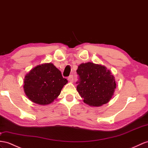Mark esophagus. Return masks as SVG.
I'll use <instances>...</instances> for the list:
<instances>
[{
	"label": "esophagus",
	"mask_w": 148,
	"mask_h": 148,
	"mask_svg": "<svg viewBox=\"0 0 148 148\" xmlns=\"http://www.w3.org/2000/svg\"><path fill=\"white\" fill-rule=\"evenodd\" d=\"M67 79H68V81H69L71 82H73V81H74V77H73V75H69V76L68 77Z\"/></svg>",
	"instance_id": "obj_1"
}]
</instances>
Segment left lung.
Here are the masks:
<instances>
[{
	"mask_svg": "<svg viewBox=\"0 0 148 148\" xmlns=\"http://www.w3.org/2000/svg\"><path fill=\"white\" fill-rule=\"evenodd\" d=\"M76 71L79 76L77 90L84 103L99 107L111 99L116 82L111 72L104 66L90 62L82 63Z\"/></svg>",
	"mask_w": 148,
	"mask_h": 148,
	"instance_id": "obj_1",
	"label": "left lung"
}]
</instances>
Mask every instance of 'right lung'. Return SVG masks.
I'll use <instances>...</instances> for the list:
<instances>
[{
  "label": "right lung",
  "instance_id": "obj_1",
  "mask_svg": "<svg viewBox=\"0 0 148 148\" xmlns=\"http://www.w3.org/2000/svg\"><path fill=\"white\" fill-rule=\"evenodd\" d=\"M67 82L54 64L44 63L34 67L25 75L24 90L33 103L47 105L57 99Z\"/></svg>",
  "mask_w": 148,
  "mask_h": 148
}]
</instances>
